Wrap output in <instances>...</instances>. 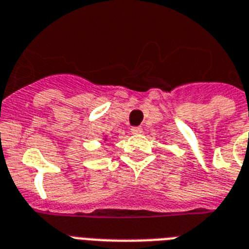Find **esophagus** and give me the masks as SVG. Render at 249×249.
Returning a JSON list of instances; mask_svg holds the SVG:
<instances>
[{"label": "esophagus", "mask_w": 249, "mask_h": 249, "mask_svg": "<svg viewBox=\"0 0 249 249\" xmlns=\"http://www.w3.org/2000/svg\"><path fill=\"white\" fill-rule=\"evenodd\" d=\"M142 127H132V128H131V134L139 135V134H142Z\"/></svg>", "instance_id": "1"}]
</instances>
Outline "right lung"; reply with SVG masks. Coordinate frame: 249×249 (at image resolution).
Here are the masks:
<instances>
[{
	"instance_id": "right-lung-1",
	"label": "right lung",
	"mask_w": 249,
	"mask_h": 249,
	"mask_svg": "<svg viewBox=\"0 0 249 249\" xmlns=\"http://www.w3.org/2000/svg\"><path fill=\"white\" fill-rule=\"evenodd\" d=\"M107 136H105V138H104V142H107Z\"/></svg>"
}]
</instances>
